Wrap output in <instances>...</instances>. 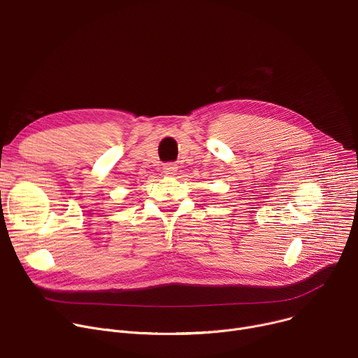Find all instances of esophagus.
<instances>
[{"label":"esophagus","mask_w":358,"mask_h":358,"mask_svg":"<svg viewBox=\"0 0 358 358\" xmlns=\"http://www.w3.org/2000/svg\"><path fill=\"white\" fill-rule=\"evenodd\" d=\"M177 171V165L174 162H166L164 165V174L166 176H174Z\"/></svg>","instance_id":"1"}]
</instances>
